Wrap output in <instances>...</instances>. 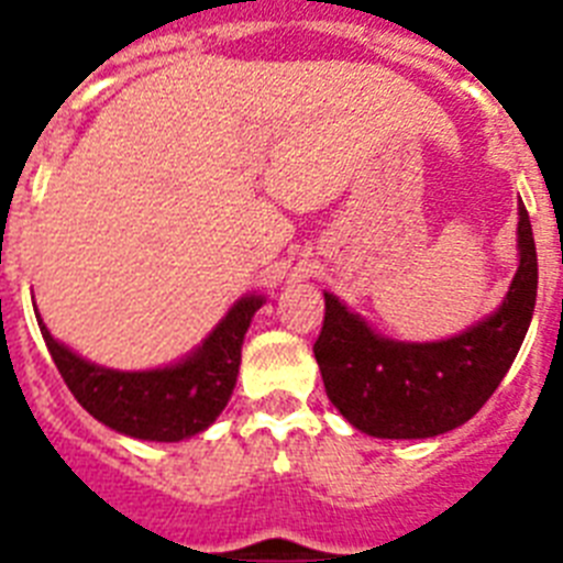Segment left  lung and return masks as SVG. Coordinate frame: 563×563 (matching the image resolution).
I'll return each mask as SVG.
<instances>
[{"mask_svg": "<svg viewBox=\"0 0 563 563\" xmlns=\"http://www.w3.org/2000/svg\"><path fill=\"white\" fill-rule=\"evenodd\" d=\"M539 287L533 228L519 200V271L505 301L462 335L406 343L372 332L324 292L316 361L327 397L357 431L380 440H426L467 422L494 395L527 335Z\"/></svg>", "mask_w": 563, "mask_h": 563, "instance_id": "1", "label": "left lung"}]
</instances>
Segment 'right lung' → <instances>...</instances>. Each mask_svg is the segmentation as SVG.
<instances>
[{
  "label": "right lung",
  "instance_id": "add662e5",
  "mask_svg": "<svg viewBox=\"0 0 563 563\" xmlns=\"http://www.w3.org/2000/svg\"><path fill=\"white\" fill-rule=\"evenodd\" d=\"M262 296L239 298L200 350L152 372L103 369L69 352L38 318L44 343L67 389L98 422L134 440L180 442L211 426L236 386L242 341Z\"/></svg>",
  "mask_w": 563,
  "mask_h": 563
}]
</instances>
